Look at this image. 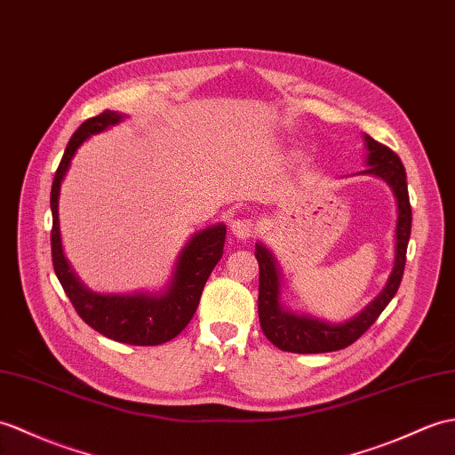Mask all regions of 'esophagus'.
Segmentation results:
<instances>
[{"instance_id": "obj_1", "label": "esophagus", "mask_w": 455, "mask_h": 455, "mask_svg": "<svg viewBox=\"0 0 455 455\" xmlns=\"http://www.w3.org/2000/svg\"><path fill=\"white\" fill-rule=\"evenodd\" d=\"M230 230L238 240H248L253 235V230H256V225H253V220L250 217H240L232 220Z\"/></svg>"}]
</instances>
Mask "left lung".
Instances as JSON below:
<instances>
[{
  "instance_id": "obj_1",
  "label": "left lung",
  "mask_w": 455,
  "mask_h": 455,
  "mask_svg": "<svg viewBox=\"0 0 455 455\" xmlns=\"http://www.w3.org/2000/svg\"><path fill=\"white\" fill-rule=\"evenodd\" d=\"M366 145V164L363 174H374L382 178L392 188L397 199V225H395V259L394 269L382 292L356 314L355 318L343 323H327L323 320L312 318V315H299L283 308L281 304V271L273 253L258 242L256 259L259 263V297L258 314L261 330L267 339L281 351L287 353H330L339 351L353 345L368 327H371L378 315L384 312L386 306L395 297L401 277L405 269L407 244L411 236V204L407 192V174L403 163L389 147L378 143L371 135L364 133Z\"/></svg>"
}]
</instances>
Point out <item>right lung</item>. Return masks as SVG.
Here are the masks:
<instances>
[{
	"label": "right lung",
	"mask_w": 455,
	"mask_h": 455,
	"mask_svg": "<svg viewBox=\"0 0 455 455\" xmlns=\"http://www.w3.org/2000/svg\"><path fill=\"white\" fill-rule=\"evenodd\" d=\"M122 120L124 114L104 110L94 118L84 120L66 147L50 192L52 263H54L56 277L71 300L73 308L92 330H97L108 339L128 345H163L174 339L194 318L211 271L223 258L227 227L213 225L196 232L188 240V244L176 259L171 284L161 294H99L84 287L76 277V273L71 271L61 248L58 219L61 180L69 171L71 158L84 140L108 130L110 125L120 124Z\"/></svg>",
	"instance_id": "1"
}]
</instances>
